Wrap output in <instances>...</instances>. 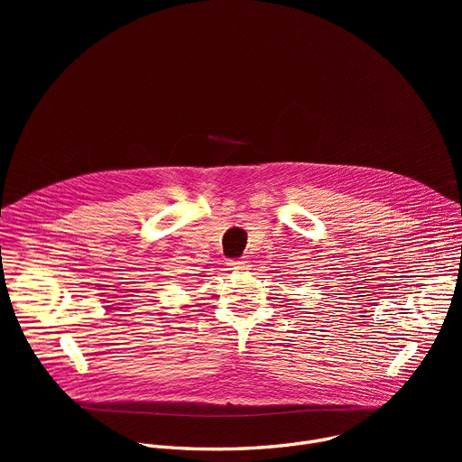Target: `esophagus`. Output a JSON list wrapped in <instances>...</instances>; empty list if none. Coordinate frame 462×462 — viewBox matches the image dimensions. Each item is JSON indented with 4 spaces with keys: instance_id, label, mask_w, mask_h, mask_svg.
<instances>
[{
    "instance_id": "1",
    "label": "esophagus",
    "mask_w": 462,
    "mask_h": 462,
    "mask_svg": "<svg viewBox=\"0 0 462 462\" xmlns=\"http://www.w3.org/2000/svg\"><path fill=\"white\" fill-rule=\"evenodd\" d=\"M230 267H232L234 271H239V273H241V271H246L250 265H248V261H246L245 257H241V259H232V261H230Z\"/></svg>"
}]
</instances>
